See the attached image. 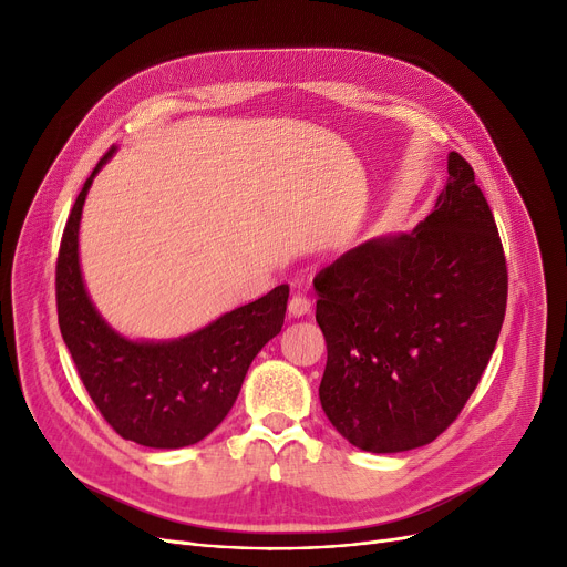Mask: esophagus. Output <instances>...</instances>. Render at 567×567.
Returning <instances> with one entry per match:
<instances>
[{"instance_id": "34e87169", "label": "esophagus", "mask_w": 567, "mask_h": 567, "mask_svg": "<svg viewBox=\"0 0 567 567\" xmlns=\"http://www.w3.org/2000/svg\"><path fill=\"white\" fill-rule=\"evenodd\" d=\"M312 310V301L303 293H293L289 299V317H303Z\"/></svg>"}]
</instances>
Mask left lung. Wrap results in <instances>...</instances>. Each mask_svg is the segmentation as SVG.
Listing matches in <instances>:
<instances>
[{
    "instance_id": "8db88e82",
    "label": "left lung",
    "mask_w": 567,
    "mask_h": 567,
    "mask_svg": "<svg viewBox=\"0 0 567 567\" xmlns=\"http://www.w3.org/2000/svg\"><path fill=\"white\" fill-rule=\"evenodd\" d=\"M329 361L319 400L355 449L432 443L478 385L508 301V271L471 165L449 154V184L409 234L377 236L315 278Z\"/></svg>"
}]
</instances>
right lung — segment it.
I'll use <instances>...</instances> for the list:
<instances>
[{
  "label": "right lung",
  "mask_w": 567,
  "mask_h": 567,
  "mask_svg": "<svg viewBox=\"0 0 567 567\" xmlns=\"http://www.w3.org/2000/svg\"><path fill=\"white\" fill-rule=\"evenodd\" d=\"M110 152L86 178L56 257V315L78 374L110 427L146 449H184L212 434L234 406L261 347L282 331L289 287L225 312L176 340H128L92 303L80 271L82 206Z\"/></svg>",
  "instance_id": "right-lung-1"
}]
</instances>
